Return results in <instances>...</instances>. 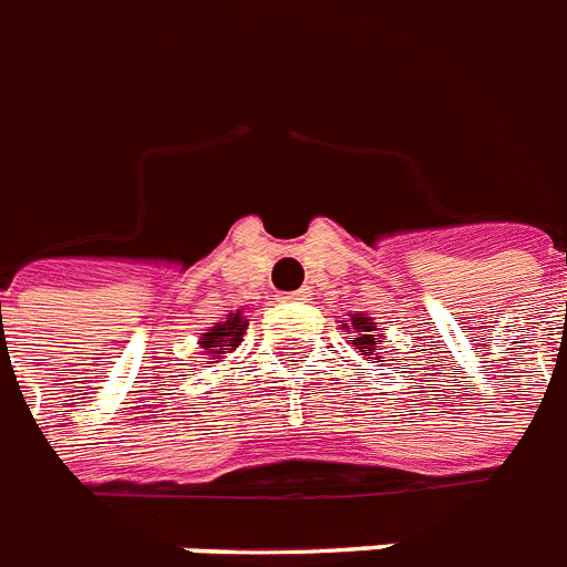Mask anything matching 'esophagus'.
<instances>
[{
  "label": "esophagus",
  "mask_w": 567,
  "mask_h": 567,
  "mask_svg": "<svg viewBox=\"0 0 567 567\" xmlns=\"http://www.w3.org/2000/svg\"><path fill=\"white\" fill-rule=\"evenodd\" d=\"M279 300H282V302H306V300H309V288H300V291L282 293Z\"/></svg>",
  "instance_id": "esophagus-1"
}]
</instances>
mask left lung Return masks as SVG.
I'll return each instance as SVG.
<instances>
[{"mask_svg":"<svg viewBox=\"0 0 567 567\" xmlns=\"http://www.w3.org/2000/svg\"><path fill=\"white\" fill-rule=\"evenodd\" d=\"M350 323H353V344L355 350L362 355H368V359H382L379 355V332H377V323H373L371 318H364V315H353L350 318ZM341 327H347V320H341ZM350 332V329H347Z\"/></svg>","mask_w":567,"mask_h":567,"instance_id":"obj_1","label":"left lung"}]
</instances>
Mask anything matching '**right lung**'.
<instances>
[{
	"instance_id": "right-lung-1",
	"label": "right lung",
	"mask_w": 567,
	"mask_h": 567,
	"mask_svg": "<svg viewBox=\"0 0 567 567\" xmlns=\"http://www.w3.org/2000/svg\"><path fill=\"white\" fill-rule=\"evenodd\" d=\"M244 329H247V320H244L240 311L226 315L217 327H212L203 338H199V347H203L208 355H214V359H220V355L231 353V350L244 341Z\"/></svg>"
}]
</instances>
